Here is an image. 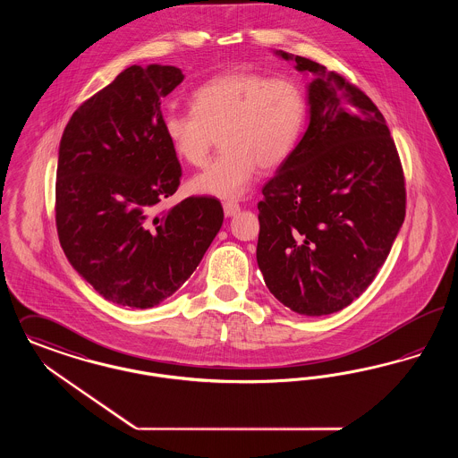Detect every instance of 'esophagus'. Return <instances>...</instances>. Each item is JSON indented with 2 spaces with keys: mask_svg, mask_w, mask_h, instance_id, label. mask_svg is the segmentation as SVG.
I'll list each match as a JSON object with an SVG mask.
<instances>
[{
  "mask_svg": "<svg viewBox=\"0 0 458 458\" xmlns=\"http://www.w3.org/2000/svg\"><path fill=\"white\" fill-rule=\"evenodd\" d=\"M223 211H225V216H235L240 211V204L237 201L223 202Z\"/></svg>",
  "mask_w": 458,
  "mask_h": 458,
  "instance_id": "1",
  "label": "esophagus"
}]
</instances>
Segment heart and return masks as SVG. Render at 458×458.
Here are the masks:
<instances>
[{
	"label": "heart",
	"mask_w": 458,
	"mask_h": 458,
	"mask_svg": "<svg viewBox=\"0 0 458 458\" xmlns=\"http://www.w3.org/2000/svg\"><path fill=\"white\" fill-rule=\"evenodd\" d=\"M307 112V97L293 78L228 72L191 93V112H165L162 131L174 155L192 166L206 162L220 136L223 151L189 189L232 199L247 191L259 166L271 170L292 157Z\"/></svg>",
	"instance_id": "1"
}]
</instances>
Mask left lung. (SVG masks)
Wrapping results in <instances>:
<instances>
[{
  "instance_id": "8db88e82",
  "label": "left lung",
  "mask_w": 458,
  "mask_h": 458,
  "mask_svg": "<svg viewBox=\"0 0 458 458\" xmlns=\"http://www.w3.org/2000/svg\"><path fill=\"white\" fill-rule=\"evenodd\" d=\"M276 55L315 78L309 128L257 204V264L284 307L320 317L352 303L384 266L405 216L403 165L365 92L311 59Z\"/></svg>"
}]
</instances>
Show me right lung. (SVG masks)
I'll list each match as a JSON object with an SVG mask.
<instances>
[{
    "instance_id": "right-lung-1",
    "label": "right lung",
    "mask_w": 458,
    "mask_h": 458,
    "mask_svg": "<svg viewBox=\"0 0 458 458\" xmlns=\"http://www.w3.org/2000/svg\"><path fill=\"white\" fill-rule=\"evenodd\" d=\"M182 80L175 66L132 64L74 110L61 138V247L97 293L123 307L151 309L175 293L223 223L209 196L157 213L182 177L162 131V100Z\"/></svg>"
}]
</instances>
